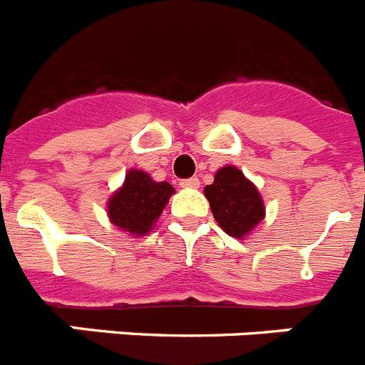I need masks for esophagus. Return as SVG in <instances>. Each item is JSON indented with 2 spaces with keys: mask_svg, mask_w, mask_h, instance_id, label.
Segmentation results:
<instances>
[{
  "mask_svg": "<svg viewBox=\"0 0 365 365\" xmlns=\"http://www.w3.org/2000/svg\"><path fill=\"white\" fill-rule=\"evenodd\" d=\"M180 187H183V189H198V187H200V180L198 178L182 180V182H180Z\"/></svg>",
  "mask_w": 365,
  "mask_h": 365,
  "instance_id": "obj_1",
  "label": "esophagus"
}]
</instances>
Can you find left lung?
Returning <instances> with one entry per match:
<instances>
[{"label":"left lung","instance_id":"1","mask_svg":"<svg viewBox=\"0 0 365 365\" xmlns=\"http://www.w3.org/2000/svg\"><path fill=\"white\" fill-rule=\"evenodd\" d=\"M204 195L218 226L233 239H248L266 217L261 192L235 165L218 169L215 182L205 185Z\"/></svg>","mask_w":365,"mask_h":365}]
</instances>
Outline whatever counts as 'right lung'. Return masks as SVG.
Here are the masks:
<instances>
[{"instance_id": "add662e5", "label": "right lung", "mask_w": 365, "mask_h": 365, "mask_svg": "<svg viewBox=\"0 0 365 365\" xmlns=\"http://www.w3.org/2000/svg\"><path fill=\"white\" fill-rule=\"evenodd\" d=\"M174 192L169 182H156L145 170L130 169L123 185L108 198V218L132 239L145 237L154 230Z\"/></svg>"}]
</instances>
